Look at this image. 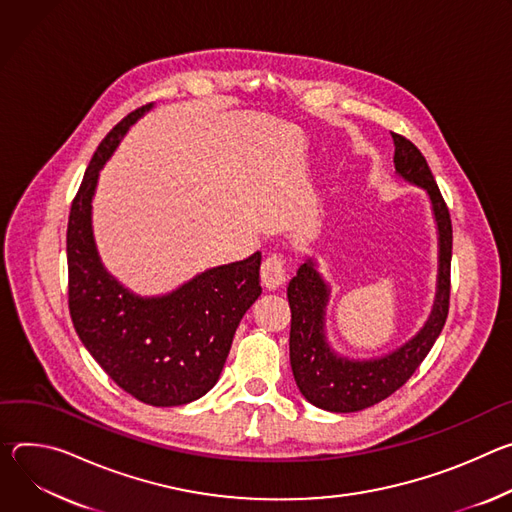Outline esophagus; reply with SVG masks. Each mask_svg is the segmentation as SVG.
<instances>
[{
    "label": "esophagus",
    "instance_id": "obj_1",
    "mask_svg": "<svg viewBox=\"0 0 512 512\" xmlns=\"http://www.w3.org/2000/svg\"><path fill=\"white\" fill-rule=\"evenodd\" d=\"M260 276H262V285L268 291L278 289L282 282L287 280V258L282 254H270L260 268Z\"/></svg>",
    "mask_w": 512,
    "mask_h": 512
}]
</instances>
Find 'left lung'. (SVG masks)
I'll return each instance as SVG.
<instances>
[{"label": "left lung", "instance_id": "left-lung-1", "mask_svg": "<svg viewBox=\"0 0 512 512\" xmlns=\"http://www.w3.org/2000/svg\"><path fill=\"white\" fill-rule=\"evenodd\" d=\"M394 140L396 175L427 191L439 234V270L433 309L423 329L394 352L372 360L337 356L325 337V307L329 287L307 258L291 278L287 297L291 305V368L305 399L331 413H356L372 407L399 390L421 366L439 337L449 311L451 219L449 209L431 175L421 150L401 134Z\"/></svg>", "mask_w": 512, "mask_h": 512}]
</instances>
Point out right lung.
<instances>
[{
  "label": "right lung",
  "mask_w": 512,
  "mask_h": 512,
  "mask_svg": "<svg viewBox=\"0 0 512 512\" xmlns=\"http://www.w3.org/2000/svg\"><path fill=\"white\" fill-rule=\"evenodd\" d=\"M150 107L128 113L101 140L73 199L69 311L83 346L113 382L146 405L177 407L197 401L219 380L234 333L262 293V254L209 268L162 297L134 295L103 268L91 227L99 170Z\"/></svg>",
  "instance_id": "obj_1"
}]
</instances>
